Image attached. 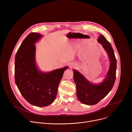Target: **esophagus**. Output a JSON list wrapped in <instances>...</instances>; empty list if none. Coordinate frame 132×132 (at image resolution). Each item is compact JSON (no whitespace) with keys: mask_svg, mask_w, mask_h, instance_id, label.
<instances>
[{"mask_svg":"<svg viewBox=\"0 0 132 132\" xmlns=\"http://www.w3.org/2000/svg\"><path fill=\"white\" fill-rule=\"evenodd\" d=\"M69 67L70 68H73V67H75L76 66V64H75V63H71L69 64Z\"/></svg>","mask_w":132,"mask_h":132,"instance_id":"34e87169","label":"esophagus"}]
</instances>
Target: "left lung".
Returning a JSON list of instances; mask_svg holds the SVG:
<instances>
[{"instance_id": "left-lung-1", "label": "left lung", "mask_w": 132, "mask_h": 132, "mask_svg": "<svg viewBox=\"0 0 132 132\" xmlns=\"http://www.w3.org/2000/svg\"><path fill=\"white\" fill-rule=\"evenodd\" d=\"M98 41L102 44L108 53L110 67L105 80L99 85H94L88 81L78 71L73 70V80L76 85L77 97L82 103L95 105L104 98L112 89L116 79L117 59L113 48L105 37L101 35Z\"/></svg>"}]
</instances>
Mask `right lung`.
I'll use <instances>...</instances> for the list:
<instances>
[{
  "mask_svg": "<svg viewBox=\"0 0 132 132\" xmlns=\"http://www.w3.org/2000/svg\"><path fill=\"white\" fill-rule=\"evenodd\" d=\"M41 36L40 34L30 33L19 48L14 62V80L19 90L29 103L39 107L48 106L54 101L64 72L68 68L48 73L37 69L34 43Z\"/></svg>",
  "mask_w": 132,
  "mask_h": 132,
  "instance_id": "right-lung-1",
  "label": "right lung"
}]
</instances>
